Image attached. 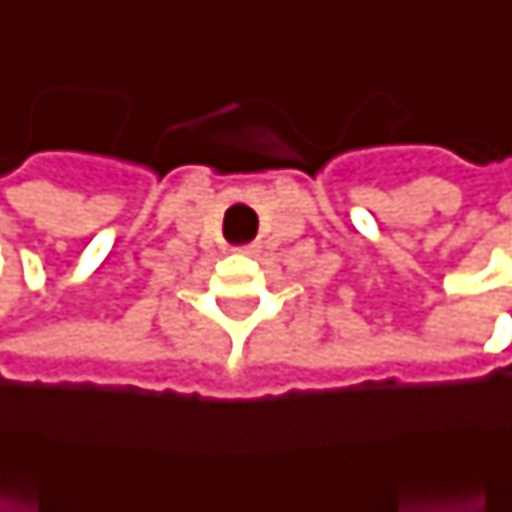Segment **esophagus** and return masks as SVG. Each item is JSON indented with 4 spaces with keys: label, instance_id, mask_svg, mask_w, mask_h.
Listing matches in <instances>:
<instances>
[{
    "label": "esophagus",
    "instance_id": "34e87169",
    "mask_svg": "<svg viewBox=\"0 0 512 512\" xmlns=\"http://www.w3.org/2000/svg\"><path fill=\"white\" fill-rule=\"evenodd\" d=\"M257 249H260L257 243H246V246H240V252H246V255H255Z\"/></svg>",
    "mask_w": 512,
    "mask_h": 512
}]
</instances>
